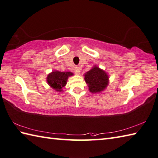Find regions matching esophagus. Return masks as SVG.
<instances>
[{
	"label": "esophagus",
	"instance_id": "esophagus-1",
	"mask_svg": "<svg viewBox=\"0 0 158 158\" xmlns=\"http://www.w3.org/2000/svg\"><path fill=\"white\" fill-rule=\"evenodd\" d=\"M74 72H75V73L77 74V75H78L80 73V68L79 67H76L75 69H74Z\"/></svg>",
	"mask_w": 158,
	"mask_h": 158
}]
</instances>
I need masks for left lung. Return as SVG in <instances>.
<instances>
[{"label": "left lung", "mask_w": 158, "mask_h": 158, "mask_svg": "<svg viewBox=\"0 0 158 158\" xmlns=\"http://www.w3.org/2000/svg\"><path fill=\"white\" fill-rule=\"evenodd\" d=\"M85 80L90 92L99 93L105 90L109 85V76L96 65L85 74Z\"/></svg>", "instance_id": "left-lung-1"}]
</instances>
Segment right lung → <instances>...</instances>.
I'll return each mask as SVG.
<instances>
[{
    "label": "right lung",
    "instance_id": "right-lung-1",
    "mask_svg": "<svg viewBox=\"0 0 158 158\" xmlns=\"http://www.w3.org/2000/svg\"><path fill=\"white\" fill-rule=\"evenodd\" d=\"M73 75V73L69 71L61 72V71H54L47 76V81L52 89L57 91H62V88L67 85L68 78Z\"/></svg>",
    "mask_w": 158,
    "mask_h": 158
}]
</instances>
